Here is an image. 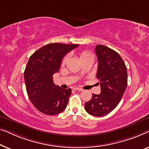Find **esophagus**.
Returning a JSON list of instances; mask_svg holds the SVG:
<instances>
[{
	"label": "esophagus",
	"mask_w": 149,
	"mask_h": 149,
	"mask_svg": "<svg viewBox=\"0 0 149 149\" xmlns=\"http://www.w3.org/2000/svg\"><path fill=\"white\" fill-rule=\"evenodd\" d=\"M74 89L75 91H82L84 90L82 88H78V87H75Z\"/></svg>",
	"instance_id": "34e87169"
}]
</instances>
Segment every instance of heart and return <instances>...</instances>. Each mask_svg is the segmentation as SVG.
Masks as SVG:
<instances>
[{
	"label": "heart",
	"mask_w": 149,
	"mask_h": 149,
	"mask_svg": "<svg viewBox=\"0 0 149 149\" xmlns=\"http://www.w3.org/2000/svg\"><path fill=\"white\" fill-rule=\"evenodd\" d=\"M90 55H91V54L89 53H88L87 51H81L79 53V57H80V59L82 60L84 58H86L87 56H88ZM68 56H65V57L63 58V61H62V64L64 65L67 62V60H68Z\"/></svg>",
	"instance_id": "obj_1"
}]
</instances>
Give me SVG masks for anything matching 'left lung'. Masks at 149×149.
<instances>
[{
  "label": "left lung",
  "instance_id": "left-lung-1",
  "mask_svg": "<svg viewBox=\"0 0 149 149\" xmlns=\"http://www.w3.org/2000/svg\"><path fill=\"white\" fill-rule=\"evenodd\" d=\"M98 58L96 77L99 79L100 94H93L85 103V110L92 116H104L114 109L120 102L127 84L126 66L120 55L103 45H96Z\"/></svg>",
  "mask_w": 149,
  "mask_h": 149
}]
</instances>
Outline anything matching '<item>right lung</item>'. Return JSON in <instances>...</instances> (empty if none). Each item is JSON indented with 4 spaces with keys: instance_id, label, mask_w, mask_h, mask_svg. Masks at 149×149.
Here are the masks:
<instances>
[{
    "instance_id": "obj_1",
    "label": "right lung",
    "mask_w": 149,
    "mask_h": 149,
    "mask_svg": "<svg viewBox=\"0 0 149 149\" xmlns=\"http://www.w3.org/2000/svg\"><path fill=\"white\" fill-rule=\"evenodd\" d=\"M78 45L51 43L37 50L29 58L24 72L27 93L39 111L49 116L65 109L72 89H63L53 82L65 54Z\"/></svg>"
}]
</instances>
